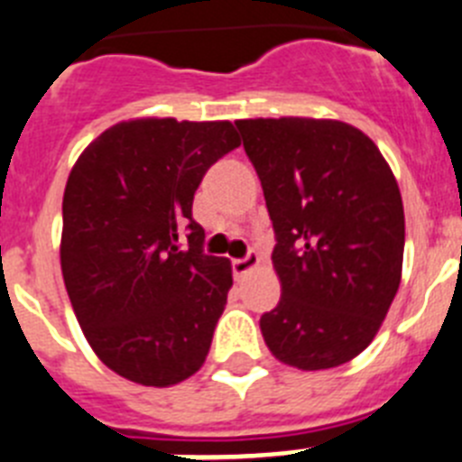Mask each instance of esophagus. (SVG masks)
<instances>
[{"mask_svg": "<svg viewBox=\"0 0 462 462\" xmlns=\"http://www.w3.org/2000/svg\"><path fill=\"white\" fill-rule=\"evenodd\" d=\"M257 264H260V255H257L255 251L248 253L244 260H235L232 262V272H235V278H244L246 273H251L253 269H257Z\"/></svg>", "mask_w": 462, "mask_h": 462, "instance_id": "1", "label": "esophagus"}]
</instances>
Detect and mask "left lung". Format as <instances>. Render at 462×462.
Listing matches in <instances>:
<instances>
[{"label":"left lung","instance_id":"left-lung-1","mask_svg":"<svg viewBox=\"0 0 462 462\" xmlns=\"http://www.w3.org/2000/svg\"><path fill=\"white\" fill-rule=\"evenodd\" d=\"M276 232L281 301L260 318L282 364L324 371L368 347L401 285L405 214L392 168L338 119L235 122Z\"/></svg>","mask_w":462,"mask_h":462}]
</instances>
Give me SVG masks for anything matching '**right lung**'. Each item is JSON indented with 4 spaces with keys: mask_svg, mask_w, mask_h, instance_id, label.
Returning <instances> with one entry per match:
<instances>
[{
    "mask_svg": "<svg viewBox=\"0 0 462 462\" xmlns=\"http://www.w3.org/2000/svg\"><path fill=\"white\" fill-rule=\"evenodd\" d=\"M239 144L230 122L128 119L87 144L70 170L66 292L91 350L135 384H180L209 355L232 264L202 253L205 230L190 209L207 170Z\"/></svg>",
    "mask_w": 462,
    "mask_h": 462,
    "instance_id": "obj_1",
    "label": "right lung"
}]
</instances>
